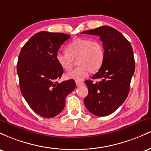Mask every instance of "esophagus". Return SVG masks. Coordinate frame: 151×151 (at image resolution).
Here are the masks:
<instances>
[{"instance_id":"obj_1","label":"esophagus","mask_w":151,"mask_h":151,"mask_svg":"<svg viewBox=\"0 0 151 151\" xmlns=\"http://www.w3.org/2000/svg\"><path fill=\"white\" fill-rule=\"evenodd\" d=\"M75 82H76V85H77V86H79L83 85V84H84V81H82L76 80Z\"/></svg>"}]
</instances>
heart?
I'll list each match as a JSON object with an SVG mask.
<instances>
[{
	"mask_svg": "<svg viewBox=\"0 0 151 151\" xmlns=\"http://www.w3.org/2000/svg\"><path fill=\"white\" fill-rule=\"evenodd\" d=\"M66 52H58L56 60L65 70H70L74 60L79 65L74 70L67 72L68 79L81 80L89 76L91 71L96 72L101 67L104 60V49L97 40L78 37L72 40L66 46Z\"/></svg>",
	"mask_w": 151,
	"mask_h": 151,
	"instance_id": "1",
	"label": "heart"
}]
</instances>
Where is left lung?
I'll list each match as a JSON object with an SVG mask.
<instances>
[{
    "mask_svg": "<svg viewBox=\"0 0 151 151\" xmlns=\"http://www.w3.org/2000/svg\"><path fill=\"white\" fill-rule=\"evenodd\" d=\"M81 33L99 36L105 54L101 67L91 77L100 81H85L89 93L84 105L93 115L108 116L124 103L129 94L135 71L132 47L120 32L108 25Z\"/></svg>",
    "mask_w": 151,
    "mask_h": 151,
    "instance_id": "left-lung-1",
    "label": "left lung"
}]
</instances>
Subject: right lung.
Masks as SVG:
<instances>
[{"instance_id": "right-lung-1", "label": "right lung", "mask_w": 151, "mask_h": 151, "mask_svg": "<svg viewBox=\"0 0 151 151\" xmlns=\"http://www.w3.org/2000/svg\"><path fill=\"white\" fill-rule=\"evenodd\" d=\"M70 35L42 31L22 47L17 64L20 88L30 108L41 116L52 118L63 110L65 98L75 89L73 79L57 81L63 69L56 54Z\"/></svg>"}]
</instances>
